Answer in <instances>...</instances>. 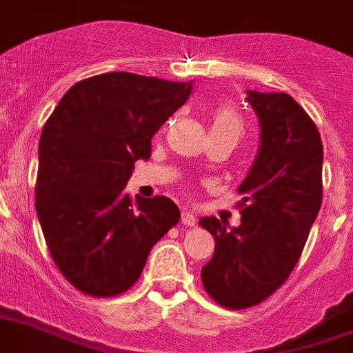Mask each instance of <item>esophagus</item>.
I'll return each instance as SVG.
<instances>
[{
    "label": "esophagus",
    "instance_id": "1",
    "mask_svg": "<svg viewBox=\"0 0 353 353\" xmlns=\"http://www.w3.org/2000/svg\"><path fill=\"white\" fill-rule=\"evenodd\" d=\"M182 225H185V227H194L196 225V218L189 210H182Z\"/></svg>",
    "mask_w": 353,
    "mask_h": 353
}]
</instances>
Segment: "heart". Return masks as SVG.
<instances>
[{
  "mask_svg": "<svg viewBox=\"0 0 353 353\" xmlns=\"http://www.w3.org/2000/svg\"><path fill=\"white\" fill-rule=\"evenodd\" d=\"M212 132H225L239 139V135L243 134V121L239 114L228 105H219L212 116Z\"/></svg>",
  "mask_w": 353,
  "mask_h": 353,
  "instance_id": "obj_1",
  "label": "heart"
}]
</instances>
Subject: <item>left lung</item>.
<instances>
[{
	"mask_svg": "<svg viewBox=\"0 0 353 353\" xmlns=\"http://www.w3.org/2000/svg\"><path fill=\"white\" fill-rule=\"evenodd\" d=\"M246 99L261 123V148L237 189L241 225L200 219L216 239L201 284L227 309L259 305L284 284L323 196V144L309 114L284 92L248 90Z\"/></svg>",
	"mask_w": 353,
	"mask_h": 353,
	"instance_id": "left-lung-1",
	"label": "left lung"
}]
</instances>
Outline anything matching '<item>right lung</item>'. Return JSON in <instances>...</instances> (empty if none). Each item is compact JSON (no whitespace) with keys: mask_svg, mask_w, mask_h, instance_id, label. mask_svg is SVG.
<instances>
[{"mask_svg":"<svg viewBox=\"0 0 353 353\" xmlns=\"http://www.w3.org/2000/svg\"><path fill=\"white\" fill-rule=\"evenodd\" d=\"M192 82L103 73L74 83L39 141L35 209L53 263L96 298L137 282L150 250L180 221L170 198H130L134 164L191 94Z\"/></svg>","mask_w":353,"mask_h":353,"instance_id":"1","label":"right lung"}]
</instances>
